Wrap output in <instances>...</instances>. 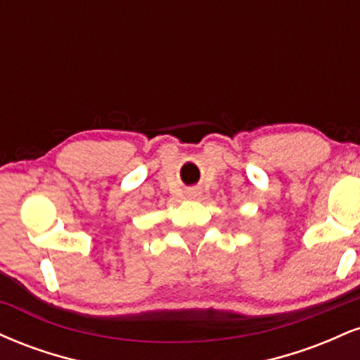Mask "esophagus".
I'll return each mask as SVG.
<instances>
[{
    "instance_id": "obj_1",
    "label": "esophagus",
    "mask_w": 360,
    "mask_h": 360,
    "mask_svg": "<svg viewBox=\"0 0 360 360\" xmlns=\"http://www.w3.org/2000/svg\"><path fill=\"white\" fill-rule=\"evenodd\" d=\"M193 196H198V194H193Z\"/></svg>"
}]
</instances>
